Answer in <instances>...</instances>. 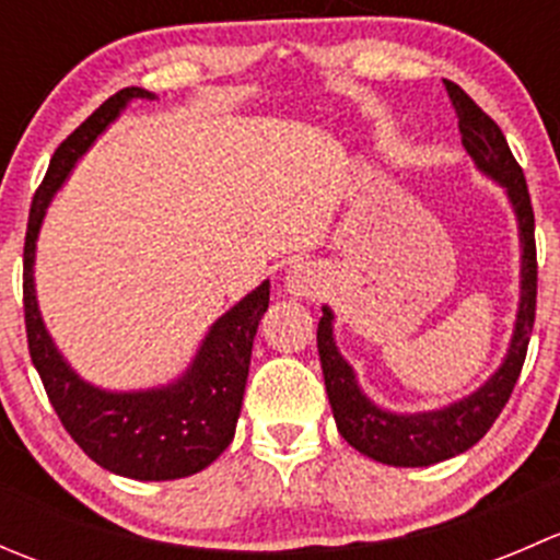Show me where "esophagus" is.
<instances>
[{
	"label": "esophagus",
	"instance_id": "esophagus-1",
	"mask_svg": "<svg viewBox=\"0 0 560 560\" xmlns=\"http://www.w3.org/2000/svg\"><path fill=\"white\" fill-rule=\"evenodd\" d=\"M319 270H316V265L312 262H295L290 265V270H287V290H290V295H314L316 290H319Z\"/></svg>",
	"mask_w": 560,
	"mask_h": 560
}]
</instances>
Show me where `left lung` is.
<instances>
[{
  "label": "left lung",
  "instance_id": "8db88e82",
  "mask_svg": "<svg viewBox=\"0 0 560 560\" xmlns=\"http://www.w3.org/2000/svg\"><path fill=\"white\" fill-rule=\"evenodd\" d=\"M444 86H447L450 100H453L460 140L468 154H471L474 165L504 186L506 197L515 208L523 244L521 308H517L515 332H512L510 352H506L504 363L477 393L436 411L393 415V411L371 404V398H365L363 389L358 387L352 365L338 354L336 341H332V312L322 306V319L319 327H316V349H319L325 389L327 398H330L338 433L358 453L387 463V466H431V463L447 460V457L466 453L490 431L495 417L501 415V409L510 400L517 376H521L536 316L534 208H530L523 167L512 156L510 143H506L499 124L474 103L457 83L444 81Z\"/></svg>",
  "mask_w": 560,
  "mask_h": 560
}]
</instances>
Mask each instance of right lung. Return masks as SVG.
<instances>
[{"label": "right lung", "instance_id": "1", "mask_svg": "<svg viewBox=\"0 0 560 560\" xmlns=\"http://www.w3.org/2000/svg\"><path fill=\"white\" fill-rule=\"evenodd\" d=\"M132 100H154V94L138 86L116 92L56 149L50 160L26 224L24 322L32 363L43 380L50 406L78 447L107 471L162 482L202 471L233 442L252 363V343L259 319L268 312L270 281H262L213 322L186 374L167 387L107 393L83 382L65 363L37 308L32 265L39 224L50 197L65 184L72 165Z\"/></svg>", "mask_w": 560, "mask_h": 560}]
</instances>
